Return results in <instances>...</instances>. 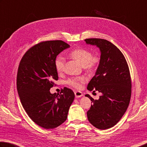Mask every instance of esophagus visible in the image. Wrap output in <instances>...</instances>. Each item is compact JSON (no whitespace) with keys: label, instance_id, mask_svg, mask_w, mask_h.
I'll use <instances>...</instances> for the list:
<instances>
[{"label":"esophagus","instance_id":"obj_1","mask_svg":"<svg viewBox=\"0 0 147 147\" xmlns=\"http://www.w3.org/2000/svg\"><path fill=\"white\" fill-rule=\"evenodd\" d=\"M74 94H75L76 98H80L83 96V93L80 91H75L74 92Z\"/></svg>","mask_w":147,"mask_h":147}]
</instances>
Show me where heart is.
<instances>
[{"instance_id":"b5f03b06","label":"heart","mask_w":147,"mask_h":147,"mask_svg":"<svg viewBox=\"0 0 147 147\" xmlns=\"http://www.w3.org/2000/svg\"><path fill=\"white\" fill-rule=\"evenodd\" d=\"M71 56L89 71H94L100 62L99 57L97 56H92L91 52L84 48H78L74 49L71 52ZM65 63V60L64 57L62 56H58L55 60V66L59 73H62L64 71ZM85 82L86 78L85 77L79 76L69 78L67 83L76 89H80L82 87V84H84Z\"/></svg>"}]
</instances>
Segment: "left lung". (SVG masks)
I'll list each match as a JSON object with an SVG mask.
<instances>
[{
    "instance_id": "1",
    "label": "left lung",
    "mask_w": 147,
    "mask_h": 147,
    "mask_svg": "<svg viewBox=\"0 0 147 147\" xmlns=\"http://www.w3.org/2000/svg\"><path fill=\"white\" fill-rule=\"evenodd\" d=\"M85 41L96 46L101 52L99 65L87 89L102 94L96 100L85 95L92 103L87 113V118L97 129H108L119 121L129 107L132 86L129 68L121 51L111 42L101 38Z\"/></svg>"
}]
</instances>
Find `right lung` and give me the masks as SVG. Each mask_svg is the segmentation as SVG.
Wrapping results in <instances>:
<instances>
[{
    "label": "right lung",
    "mask_w": 147,
    "mask_h": 147,
    "mask_svg": "<svg viewBox=\"0 0 147 147\" xmlns=\"http://www.w3.org/2000/svg\"><path fill=\"white\" fill-rule=\"evenodd\" d=\"M69 47L62 40L40 42L26 51L18 66L17 87L21 103L29 118L46 129L65 121L74 99L73 91L67 87L60 94L49 90L58 79L56 58Z\"/></svg>",
    "instance_id": "1"
}]
</instances>
